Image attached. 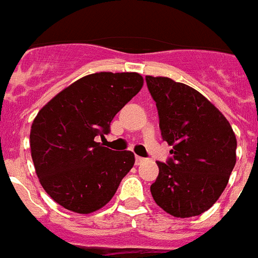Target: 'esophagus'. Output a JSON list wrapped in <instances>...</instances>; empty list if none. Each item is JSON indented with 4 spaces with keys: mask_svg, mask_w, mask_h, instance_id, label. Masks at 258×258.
Returning <instances> with one entry per match:
<instances>
[{
    "mask_svg": "<svg viewBox=\"0 0 258 258\" xmlns=\"http://www.w3.org/2000/svg\"><path fill=\"white\" fill-rule=\"evenodd\" d=\"M144 161H146V159H143V157H140V156H136V157H135L136 165H140V164H143Z\"/></svg>",
    "mask_w": 258,
    "mask_h": 258,
    "instance_id": "esophagus-1",
    "label": "esophagus"
}]
</instances>
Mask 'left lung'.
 <instances>
[{
  "label": "left lung",
  "mask_w": 258,
  "mask_h": 258,
  "mask_svg": "<svg viewBox=\"0 0 258 258\" xmlns=\"http://www.w3.org/2000/svg\"><path fill=\"white\" fill-rule=\"evenodd\" d=\"M172 157L157 161L155 202L176 218L207 211L226 189L236 164V136L224 115L196 89L146 76Z\"/></svg>",
  "instance_id": "left-lung-1"
}]
</instances>
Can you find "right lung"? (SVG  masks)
I'll use <instances>...</instances> for the list:
<instances>
[{"label":"right lung","instance_id":"obj_1","mask_svg":"<svg viewBox=\"0 0 258 258\" xmlns=\"http://www.w3.org/2000/svg\"><path fill=\"white\" fill-rule=\"evenodd\" d=\"M143 86L139 73L99 72L73 82L38 112L30 133L36 174L55 202L90 214L114 197L135 164L131 151H112L96 142Z\"/></svg>","mask_w":258,"mask_h":258}]
</instances>
